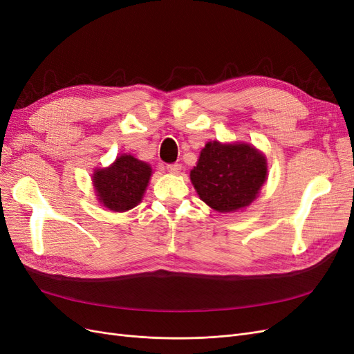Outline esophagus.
<instances>
[{
  "mask_svg": "<svg viewBox=\"0 0 354 354\" xmlns=\"http://www.w3.org/2000/svg\"><path fill=\"white\" fill-rule=\"evenodd\" d=\"M167 169L169 171V173H173V174H178L180 173V169H181V165L180 164H167Z\"/></svg>",
  "mask_w": 354,
  "mask_h": 354,
  "instance_id": "obj_1",
  "label": "esophagus"
}]
</instances>
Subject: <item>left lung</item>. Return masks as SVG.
<instances>
[{"mask_svg":"<svg viewBox=\"0 0 354 354\" xmlns=\"http://www.w3.org/2000/svg\"><path fill=\"white\" fill-rule=\"evenodd\" d=\"M267 176L264 156L250 145L207 143L190 171L199 198L220 212L248 207Z\"/></svg>","mask_w":354,"mask_h":354,"instance_id":"8db88e82","label":"left lung"}]
</instances>
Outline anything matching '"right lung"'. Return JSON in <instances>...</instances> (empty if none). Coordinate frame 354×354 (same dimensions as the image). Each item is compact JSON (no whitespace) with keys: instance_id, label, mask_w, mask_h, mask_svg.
<instances>
[{"instance_id":"1","label":"right lung","mask_w":354,"mask_h":354,"mask_svg":"<svg viewBox=\"0 0 354 354\" xmlns=\"http://www.w3.org/2000/svg\"><path fill=\"white\" fill-rule=\"evenodd\" d=\"M152 169L146 162L131 155L116 158L106 169L94 173V187L106 208L111 211H128L142 201Z\"/></svg>"}]
</instances>
